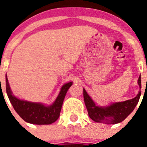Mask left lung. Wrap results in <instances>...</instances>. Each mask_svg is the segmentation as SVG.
<instances>
[{
    "label": "left lung",
    "mask_w": 147,
    "mask_h": 147,
    "mask_svg": "<svg viewBox=\"0 0 147 147\" xmlns=\"http://www.w3.org/2000/svg\"><path fill=\"white\" fill-rule=\"evenodd\" d=\"M138 84L140 89L142 88L141 75L138 80ZM83 96L89 117L96 122H103L111 124L121 122L131 114L139 102L141 92H139V94L131 100L113 103L107 107L96 106L84 89L83 90Z\"/></svg>",
    "instance_id": "left-lung-1"
}]
</instances>
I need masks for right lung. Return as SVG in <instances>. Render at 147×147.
Listing matches in <instances>:
<instances>
[{
    "mask_svg": "<svg viewBox=\"0 0 147 147\" xmlns=\"http://www.w3.org/2000/svg\"><path fill=\"white\" fill-rule=\"evenodd\" d=\"M5 82L7 94L16 112L26 122L39 125L50 124L58 119L67 92L72 84V82L64 84L55 102L47 107L39 103L23 101L16 98L12 94L7 75L5 76Z\"/></svg>",
    "mask_w": 147,
    "mask_h": 147,
    "instance_id": "1",
    "label": "right lung"
}]
</instances>
